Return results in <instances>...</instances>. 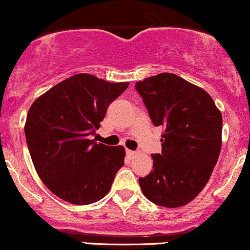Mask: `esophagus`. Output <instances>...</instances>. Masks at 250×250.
<instances>
[{"mask_svg":"<svg viewBox=\"0 0 250 250\" xmlns=\"http://www.w3.org/2000/svg\"><path fill=\"white\" fill-rule=\"evenodd\" d=\"M126 153H127V155L128 157H135V155H137V152H135V150H130V149H127L126 150Z\"/></svg>","mask_w":250,"mask_h":250,"instance_id":"34e87169","label":"esophagus"}]
</instances>
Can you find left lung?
Listing matches in <instances>:
<instances>
[{
	"instance_id": "1",
	"label": "left lung",
	"mask_w": 250,
	"mask_h": 250,
	"mask_svg": "<svg viewBox=\"0 0 250 250\" xmlns=\"http://www.w3.org/2000/svg\"><path fill=\"white\" fill-rule=\"evenodd\" d=\"M150 120L163 126L162 153L152 154L154 170L140 177L148 201L177 208L193 201L209 181L221 149L222 117L203 88L170 73L138 81Z\"/></svg>"
}]
</instances>
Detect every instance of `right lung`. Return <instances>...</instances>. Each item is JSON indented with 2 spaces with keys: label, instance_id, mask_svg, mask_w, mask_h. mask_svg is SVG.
<instances>
[{
  "label": "right lung",
  "instance_id": "right-lung-1",
  "mask_svg": "<svg viewBox=\"0 0 250 250\" xmlns=\"http://www.w3.org/2000/svg\"><path fill=\"white\" fill-rule=\"evenodd\" d=\"M127 86L76 74L40 96L29 109L24 132L31 160L47 188L63 201L76 206L100 201L124 167L123 146L97 145L91 136Z\"/></svg>",
  "mask_w": 250,
  "mask_h": 250
}]
</instances>
